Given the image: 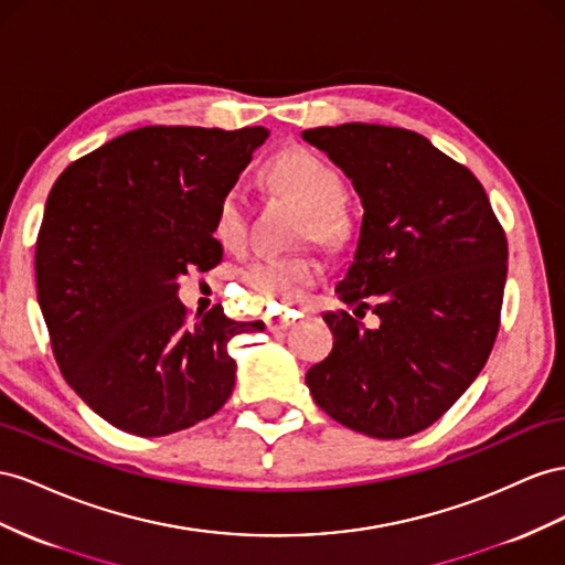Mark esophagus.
Returning <instances> with one entry per match:
<instances>
[{
	"label": "esophagus",
	"mask_w": 565,
	"mask_h": 565,
	"mask_svg": "<svg viewBox=\"0 0 565 565\" xmlns=\"http://www.w3.org/2000/svg\"><path fill=\"white\" fill-rule=\"evenodd\" d=\"M301 313H295V316H268L266 318V328L270 332H280V330H287L289 326H295V320L299 318Z\"/></svg>",
	"instance_id": "obj_1"
}]
</instances>
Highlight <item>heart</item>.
<instances>
[{
    "mask_svg": "<svg viewBox=\"0 0 565 565\" xmlns=\"http://www.w3.org/2000/svg\"><path fill=\"white\" fill-rule=\"evenodd\" d=\"M266 178L273 188L289 192L311 211L309 235L320 242H338L344 233L340 209L347 188L342 175L311 151H287L268 166ZM213 231L223 247L239 249L247 242L249 216L239 190H227L216 209ZM323 276L313 256L307 254H264L242 270L252 295L262 301L295 303Z\"/></svg>",
    "mask_w": 565,
    "mask_h": 565,
    "instance_id": "heart-1",
    "label": "heart"
}]
</instances>
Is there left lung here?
Segmentation results:
<instances>
[{"label":"left lung","instance_id":"1","mask_svg":"<svg viewBox=\"0 0 565 565\" xmlns=\"http://www.w3.org/2000/svg\"><path fill=\"white\" fill-rule=\"evenodd\" d=\"M352 180L363 204L354 262L326 313L332 352L307 373L330 418L377 439L433 425L492 352L507 282V235L466 166L414 130L342 124L303 130Z\"/></svg>","mask_w":565,"mask_h":565}]
</instances>
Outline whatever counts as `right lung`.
I'll return each instance as SVG.
<instances>
[{"instance_id": "1", "label": "right lung", "mask_w": 565, "mask_h": 565, "mask_svg": "<svg viewBox=\"0 0 565 565\" xmlns=\"http://www.w3.org/2000/svg\"><path fill=\"white\" fill-rule=\"evenodd\" d=\"M266 128L147 126L58 175L35 247L38 301L61 373L114 428L163 437L227 402L235 323L213 307L188 323L178 278L223 258L213 237Z\"/></svg>"}]
</instances>
